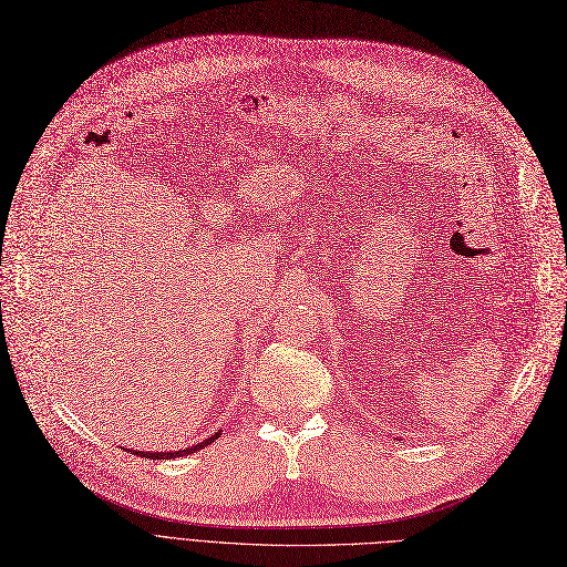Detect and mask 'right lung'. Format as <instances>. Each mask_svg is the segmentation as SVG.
I'll use <instances>...</instances> for the list:
<instances>
[{
  "label": "right lung",
  "instance_id": "1",
  "mask_svg": "<svg viewBox=\"0 0 567 567\" xmlns=\"http://www.w3.org/2000/svg\"><path fill=\"white\" fill-rule=\"evenodd\" d=\"M221 434V430L219 432H215L213 436H207V439H203V442L200 444H194L192 449H182V451H150V453H146V451H133L135 455H140V457H152V460H171V457H182V455H188V453H196V451H200V449H205V446H209V444H213L215 442V439Z\"/></svg>",
  "mask_w": 567,
  "mask_h": 567
}]
</instances>
